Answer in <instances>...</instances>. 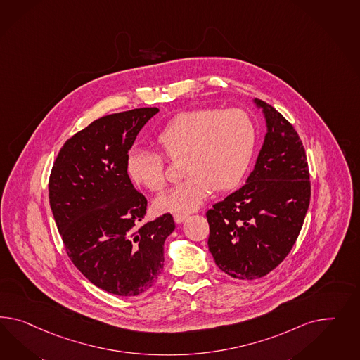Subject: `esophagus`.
<instances>
[{"instance_id": "1", "label": "esophagus", "mask_w": 360, "mask_h": 360, "mask_svg": "<svg viewBox=\"0 0 360 360\" xmlns=\"http://www.w3.org/2000/svg\"><path fill=\"white\" fill-rule=\"evenodd\" d=\"M187 219V214H174V221L176 224L184 223Z\"/></svg>"}]
</instances>
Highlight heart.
<instances>
[{"instance_id":"1","label":"heart","mask_w":360,"mask_h":360,"mask_svg":"<svg viewBox=\"0 0 360 360\" xmlns=\"http://www.w3.org/2000/svg\"><path fill=\"white\" fill-rule=\"evenodd\" d=\"M155 143L170 161H182L185 181L155 200L160 212L186 214L205 203L212 191L241 184L253 160L257 127L241 108H194L176 114L155 135ZM134 184L161 191L167 184L161 153L134 149L127 158Z\"/></svg>"}]
</instances>
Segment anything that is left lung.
Segmentation results:
<instances>
[{
    "label": "left lung",
    "instance_id": "obj_1",
    "mask_svg": "<svg viewBox=\"0 0 360 360\" xmlns=\"http://www.w3.org/2000/svg\"><path fill=\"white\" fill-rule=\"evenodd\" d=\"M267 134L246 185L207 211L208 248L221 271L253 281L272 271L291 252L311 202L302 139L269 103Z\"/></svg>",
    "mask_w": 360,
    "mask_h": 360
}]
</instances>
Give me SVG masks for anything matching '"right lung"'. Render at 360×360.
<instances>
[{"label": "right lung", "mask_w": 360, "mask_h": 360, "mask_svg": "<svg viewBox=\"0 0 360 360\" xmlns=\"http://www.w3.org/2000/svg\"><path fill=\"white\" fill-rule=\"evenodd\" d=\"M157 107L99 117L61 146L49 175V205L70 261L103 291L132 297L164 269L170 214L143 224L146 196L127 173L128 150Z\"/></svg>", "instance_id": "obj_1"}]
</instances>
